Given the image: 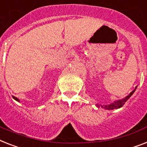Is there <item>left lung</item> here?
Returning <instances> with one entry per match:
<instances>
[{
    "instance_id": "8db88e82",
    "label": "left lung",
    "mask_w": 147,
    "mask_h": 147,
    "mask_svg": "<svg viewBox=\"0 0 147 147\" xmlns=\"http://www.w3.org/2000/svg\"><path fill=\"white\" fill-rule=\"evenodd\" d=\"M138 88V86L136 87L135 89L131 91V92L127 96H125V98L121 99V100H115L113 102L110 103V104L108 105H99V104H96L97 107H101L102 109H108V110H113V109H117L121 108V107H123V105L125 104V102H127V100L131 97V96L133 95V94L134 93V91L136 90Z\"/></svg>"
}]
</instances>
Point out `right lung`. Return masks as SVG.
<instances>
[{"instance_id": "add662e5", "label": "right lung", "mask_w": 147, "mask_h": 147, "mask_svg": "<svg viewBox=\"0 0 147 147\" xmlns=\"http://www.w3.org/2000/svg\"><path fill=\"white\" fill-rule=\"evenodd\" d=\"M13 99H14V100H15L18 101V102H20V99H18V98H17V97H16V96H13Z\"/></svg>"}]
</instances>
